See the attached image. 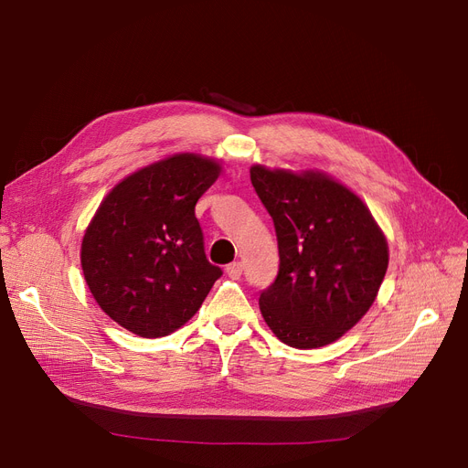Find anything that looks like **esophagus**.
Returning a JSON list of instances; mask_svg holds the SVG:
<instances>
[{
	"instance_id": "esophagus-1",
	"label": "esophagus",
	"mask_w": 468,
	"mask_h": 468,
	"mask_svg": "<svg viewBox=\"0 0 468 468\" xmlns=\"http://www.w3.org/2000/svg\"><path fill=\"white\" fill-rule=\"evenodd\" d=\"M242 269H244L242 261H232L226 265V273H229V277H232V279H239L242 277Z\"/></svg>"
}]
</instances>
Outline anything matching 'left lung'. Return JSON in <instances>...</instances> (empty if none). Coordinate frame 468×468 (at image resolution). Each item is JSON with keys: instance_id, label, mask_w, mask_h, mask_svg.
<instances>
[{"instance_id": "obj_1", "label": "left lung", "mask_w": 468, "mask_h": 468, "mask_svg": "<svg viewBox=\"0 0 468 468\" xmlns=\"http://www.w3.org/2000/svg\"><path fill=\"white\" fill-rule=\"evenodd\" d=\"M250 177L279 246L261 314L282 344L328 346L375 303L388 267L387 238L359 197L328 176L253 165Z\"/></svg>"}]
</instances>
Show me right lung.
<instances>
[{"mask_svg":"<svg viewBox=\"0 0 468 468\" xmlns=\"http://www.w3.org/2000/svg\"><path fill=\"white\" fill-rule=\"evenodd\" d=\"M220 165L197 154L138 169L99 205L81 269L103 313L140 337L176 332L201 308L222 269L205 256L195 205Z\"/></svg>","mask_w":468,"mask_h":468,"instance_id":"obj_1","label":"right lung"}]
</instances>
